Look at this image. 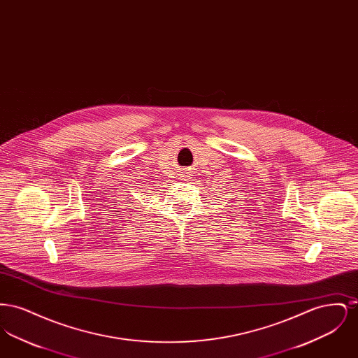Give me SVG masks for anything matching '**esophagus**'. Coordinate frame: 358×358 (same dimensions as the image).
Returning a JSON list of instances; mask_svg holds the SVG:
<instances>
[{"instance_id":"34e87169","label":"esophagus","mask_w":358,"mask_h":358,"mask_svg":"<svg viewBox=\"0 0 358 358\" xmlns=\"http://www.w3.org/2000/svg\"><path fill=\"white\" fill-rule=\"evenodd\" d=\"M181 177H182V180H189V177H190V171H185Z\"/></svg>"}]
</instances>
